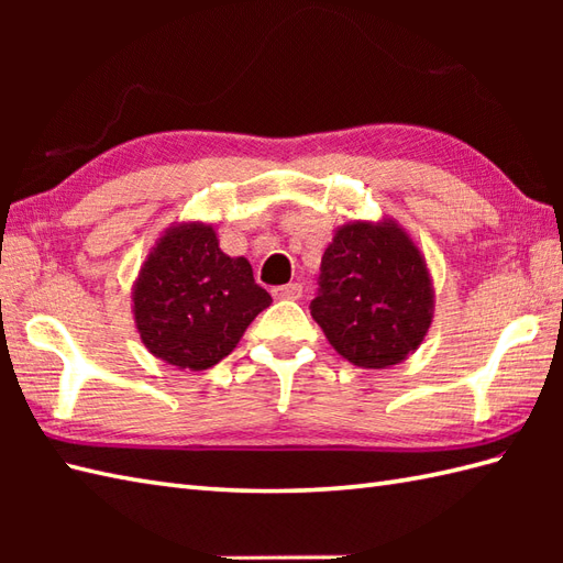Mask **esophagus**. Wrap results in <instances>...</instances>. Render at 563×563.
Segmentation results:
<instances>
[{"label":"esophagus","instance_id":"1","mask_svg":"<svg viewBox=\"0 0 563 563\" xmlns=\"http://www.w3.org/2000/svg\"><path fill=\"white\" fill-rule=\"evenodd\" d=\"M275 300H300L302 297V285L300 283H288L280 285V288H273Z\"/></svg>","mask_w":563,"mask_h":563}]
</instances>
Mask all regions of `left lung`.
<instances>
[{
    "label": "left lung",
    "instance_id": "8db88e82",
    "mask_svg": "<svg viewBox=\"0 0 563 563\" xmlns=\"http://www.w3.org/2000/svg\"><path fill=\"white\" fill-rule=\"evenodd\" d=\"M309 309L349 363L399 365L423 343L435 312L426 256L394 218L345 222L321 256Z\"/></svg>",
    "mask_w": 563,
    "mask_h": 563
}]
</instances>
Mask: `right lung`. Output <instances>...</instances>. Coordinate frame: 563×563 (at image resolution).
Segmentation results:
<instances>
[{
  "mask_svg": "<svg viewBox=\"0 0 563 563\" xmlns=\"http://www.w3.org/2000/svg\"><path fill=\"white\" fill-rule=\"evenodd\" d=\"M244 256H227L208 222H174L133 283L140 341L178 369H208L230 355L271 305Z\"/></svg>",
  "mask_w": 563,
  "mask_h": 563,
  "instance_id": "right-lung-1",
  "label": "right lung"
}]
</instances>
